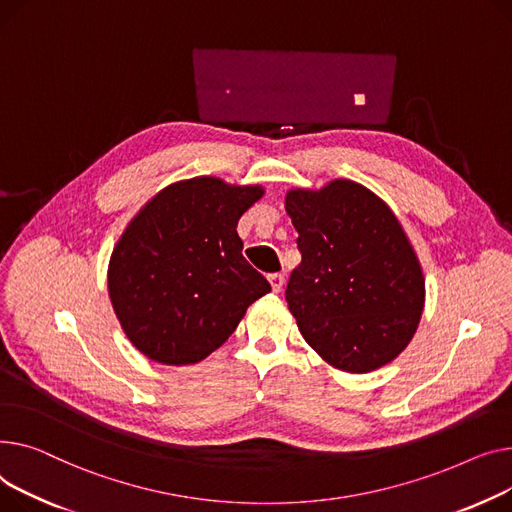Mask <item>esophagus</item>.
Here are the masks:
<instances>
[{
    "mask_svg": "<svg viewBox=\"0 0 512 512\" xmlns=\"http://www.w3.org/2000/svg\"><path fill=\"white\" fill-rule=\"evenodd\" d=\"M268 281H270V287H273V291L279 293L283 289V285H285V275L273 273V275H268Z\"/></svg>",
    "mask_w": 512,
    "mask_h": 512,
    "instance_id": "obj_1",
    "label": "esophagus"
}]
</instances>
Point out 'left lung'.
Returning <instances> with one entry per match:
<instances>
[{
    "label": "left lung",
    "mask_w": 512,
    "mask_h": 512,
    "mask_svg": "<svg viewBox=\"0 0 512 512\" xmlns=\"http://www.w3.org/2000/svg\"><path fill=\"white\" fill-rule=\"evenodd\" d=\"M285 208L302 254L285 289L299 333L343 372L393 362L415 335L426 287L393 210L349 179L291 190Z\"/></svg>",
    "instance_id": "8db88e82"
}]
</instances>
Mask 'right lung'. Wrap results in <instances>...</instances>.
Returning a JSON list of instances; mask_svg holds the SVG:
<instances>
[{"label":"right lung","instance_id":"1","mask_svg":"<svg viewBox=\"0 0 512 512\" xmlns=\"http://www.w3.org/2000/svg\"><path fill=\"white\" fill-rule=\"evenodd\" d=\"M262 194L194 177L161 190L134 217L111 256L109 297L140 353L167 366L196 364L270 291L237 235L239 217Z\"/></svg>","mask_w":512,"mask_h":512}]
</instances>
